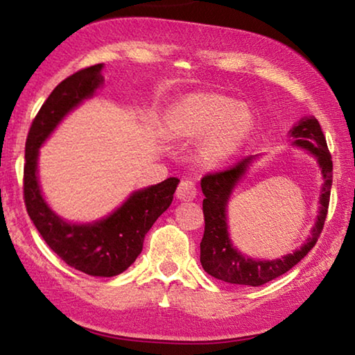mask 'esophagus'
Returning a JSON list of instances; mask_svg holds the SVG:
<instances>
[{"mask_svg": "<svg viewBox=\"0 0 355 355\" xmlns=\"http://www.w3.org/2000/svg\"><path fill=\"white\" fill-rule=\"evenodd\" d=\"M197 196V189H196V184L194 182H191V180H182L177 188V197L180 200H194Z\"/></svg>", "mask_w": 355, "mask_h": 355, "instance_id": "34e87169", "label": "esophagus"}]
</instances>
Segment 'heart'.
I'll return each mask as SVG.
<instances>
[{
	"label": "heart",
	"mask_w": 355,
	"mask_h": 355,
	"mask_svg": "<svg viewBox=\"0 0 355 355\" xmlns=\"http://www.w3.org/2000/svg\"><path fill=\"white\" fill-rule=\"evenodd\" d=\"M169 127L177 136L203 137L199 158L205 166H219L241 148L254 127L248 107L220 94H189L172 107Z\"/></svg>",
	"instance_id": "1"
}]
</instances>
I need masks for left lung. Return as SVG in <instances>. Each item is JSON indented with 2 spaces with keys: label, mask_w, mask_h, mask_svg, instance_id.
<instances>
[{
  "label": "left lung",
  "mask_w": 355,
  "mask_h": 355,
  "mask_svg": "<svg viewBox=\"0 0 355 355\" xmlns=\"http://www.w3.org/2000/svg\"><path fill=\"white\" fill-rule=\"evenodd\" d=\"M288 135L293 141L291 146L302 148L313 156L320 166L322 177L320 200H318L320 207H318L316 220L315 225L311 227L310 236L299 249H294L291 254L275 258V260L252 258L238 250L236 245L233 244L230 232H228L227 208L238 183L244 178L250 166L261 156L250 155L239 161L232 169L205 175L200 182L202 192L205 196L203 199L205 233H203L200 243V263L205 272L211 277L235 285L260 286L268 284L296 266L313 249L320 238L327 216L330 188H332V159H330L326 137L322 135L320 122L313 116L300 119L299 122L294 123Z\"/></svg>",
  "instance_id": "1"
}]
</instances>
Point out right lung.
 <instances>
[{"label": "right lung", "mask_w": 355, "mask_h": 355, "mask_svg": "<svg viewBox=\"0 0 355 355\" xmlns=\"http://www.w3.org/2000/svg\"><path fill=\"white\" fill-rule=\"evenodd\" d=\"M103 64L76 71L58 84L29 128L25 148V203L42 238L69 266L94 277H114L135 263L155 220L171 207L178 178L131 192L101 219L70 222L45 200L39 180V152L59 123L103 87Z\"/></svg>", "instance_id": "add662e5"}]
</instances>
